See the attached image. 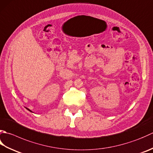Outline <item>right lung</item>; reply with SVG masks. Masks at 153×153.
Masks as SVG:
<instances>
[{
	"label": "right lung",
	"mask_w": 153,
	"mask_h": 153,
	"mask_svg": "<svg viewBox=\"0 0 153 153\" xmlns=\"http://www.w3.org/2000/svg\"><path fill=\"white\" fill-rule=\"evenodd\" d=\"M26 109H28V111H30V109H28V108H26ZM31 112H32V111H31Z\"/></svg>",
	"instance_id": "add662e5"
}]
</instances>
